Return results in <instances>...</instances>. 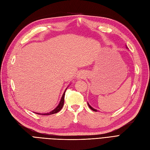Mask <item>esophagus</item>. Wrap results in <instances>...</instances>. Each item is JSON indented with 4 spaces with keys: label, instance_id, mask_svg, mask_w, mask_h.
<instances>
[{
    "label": "esophagus",
    "instance_id": "esophagus-1",
    "mask_svg": "<svg viewBox=\"0 0 150 150\" xmlns=\"http://www.w3.org/2000/svg\"><path fill=\"white\" fill-rule=\"evenodd\" d=\"M77 77H78L79 79H83L85 78V75L84 74H79L78 75V76H77Z\"/></svg>",
    "mask_w": 150,
    "mask_h": 150
}]
</instances>
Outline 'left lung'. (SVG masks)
Here are the masks:
<instances>
[{
    "instance_id": "8db88e82",
    "label": "left lung",
    "mask_w": 150,
    "mask_h": 150,
    "mask_svg": "<svg viewBox=\"0 0 150 150\" xmlns=\"http://www.w3.org/2000/svg\"><path fill=\"white\" fill-rule=\"evenodd\" d=\"M88 106H89V108H90V109H91V110H93V111H95V112H97V111H98V110H97L96 109H93V108H92V107H91V106H90V105L89 104H88Z\"/></svg>"
}]
</instances>
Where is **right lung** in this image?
Listing matches in <instances>:
<instances>
[{"label":"right lung","instance_id":"right-lung-1","mask_svg":"<svg viewBox=\"0 0 150 150\" xmlns=\"http://www.w3.org/2000/svg\"><path fill=\"white\" fill-rule=\"evenodd\" d=\"M66 91V90H65ZM65 92L64 93L63 95H62V98H61V100H60V102L59 103V104L58 105V106L55 108V109H54L53 110H52L51 112H49L48 113H46V114H38V113H36V114H40V115H51V114H55L57 113L58 112H59L60 110L62 109L63 106H64V98H65Z\"/></svg>","mask_w":150,"mask_h":150}]
</instances>
